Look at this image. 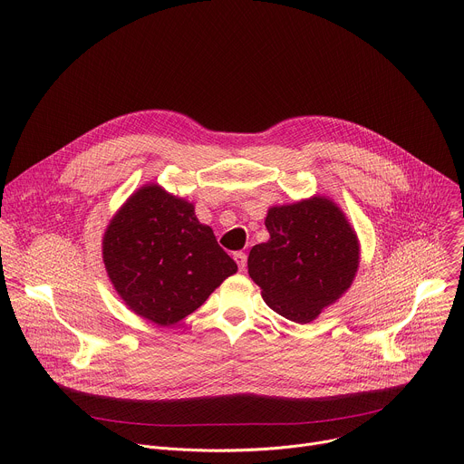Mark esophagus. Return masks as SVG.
<instances>
[{"mask_svg":"<svg viewBox=\"0 0 464 464\" xmlns=\"http://www.w3.org/2000/svg\"><path fill=\"white\" fill-rule=\"evenodd\" d=\"M233 258H235V262H237L238 270H240V272H244V270H246V264H247V256H246V253H242V251H235V253H233Z\"/></svg>","mask_w":464,"mask_h":464,"instance_id":"1","label":"esophagus"}]
</instances>
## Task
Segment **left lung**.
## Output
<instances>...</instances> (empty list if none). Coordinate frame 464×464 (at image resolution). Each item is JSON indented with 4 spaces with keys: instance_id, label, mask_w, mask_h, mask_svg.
Wrapping results in <instances>:
<instances>
[{
    "instance_id": "left-lung-1",
    "label": "left lung",
    "mask_w": 464,
    "mask_h": 464,
    "mask_svg": "<svg viewBox=\"0 0 464 464\" xmlns=\"http://www.w3.org/2000/svg\"><path fill=\"white\" fill-rule=\"evenodd\" d=\"M264 226L270 240L251 247L247 274L272 310L310 323L351 288L360 266L356 231L338 204L319 194L270 208Z\"/></svg>"
}]
</instances>
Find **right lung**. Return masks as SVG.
<instances>
[{"mask_svg": "<svg viewBox=\"0 0 464 464\" xmlns=\"http://www.w3.org/2000/svg\"><path fill=\"white\" fill-rule=\"evenodd\" d=\"M102 260L124 304L160 326L200 308L237 274L235 260L196 218L194 206L158 183L140 187L113 215Z\"/></svg>", "mask_w": 464, "mask_h": 464, "instance_id": "add662e5", "label": "right lung"}]
</instances>
